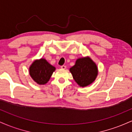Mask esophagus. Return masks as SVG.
I'll list each match as a JSON object with an SVG mask.
<instances>
[{
	"label": "esophagus",
	"mask_w": 132,
	"mask_h": 132,
	"mask_svg": "<svg viewBox=\"0 0 132 132\" xmlns=\"http://www.w3.org/2000/svg\"><path fill=\"white\" fill-rule=\"evenodd\" d=\"M61 69H66V66H64V65H63V66H61Z\"/></svg>",
	"instance_id": "34e87169"
}]
</instances>
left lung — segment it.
I'll list each match as a JSON object with an SVG mask.
<instances>
[{"label":"left lung","instance_id":"1","mask_svg":"<svg viewBox=\"0 0 132 132\" xmlns=\"http://www.w3.org/2000/svg\"><path fill=\"white\" fill-rule=\"evenodd\" d=\"M69 71L75 81L81 87H86L93 82L98 74L96 64L89 57L78 59Z\"/></svg>","mask_w":132,"mask_h":132}]
</instances>
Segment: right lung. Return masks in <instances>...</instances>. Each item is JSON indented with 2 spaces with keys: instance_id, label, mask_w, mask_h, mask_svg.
<instances>
[{
  "instance_id": "right-lung-1",
  "label": "right lung",
  "mask_w": 132,
  "mask_h": 132,
  "mask_svg": "<svg viewBox=\"0 0 132 132\" xmlns=\"http://www.w3.org/2000/svg\"><path fill=\"white\" fill-rule=\"evenodd\" d=\"M56 68L45 59L36 60L30 67V75L37 84H45L50 80Z\"/></svg>"
}]
</instances>
